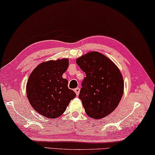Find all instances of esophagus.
<instances>
[{
    "mask_svg": "<svg viewBox=\"0 0 155 155\" xmlns=\"http://www.w3.org/2000/svg\"><path fill=\"white\" fill-rule=\"evenodd\" d=\"M80 87H76V88L74 89V92H75V94H76L77 96L79 95V93H80Z\"/></svg>",
    "mask_w": 155,
    "mask_h": 155,
    "instance_id": "1",
    "label": "esophagus"
}]
</instances>
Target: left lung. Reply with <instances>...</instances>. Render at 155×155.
Returning <instances> with one entry per match:
<instances>
[{
	"instance_id": "left-lung-1",
	"label": "left lung",
	"mask_w": 155,
	"mask_h": 155,
	"mask_svg": "<svg viewBox=\"0 0 155 155\" xmlns=\"http://www.w3.org/2000/svg\"><path fill=\"white\" fill-rule=\"evenodd\" d=\"M76 63L86 74L79 98L86 114L97 119L109 115L117 107L124 92V80L119 69L98 52L83 55Z\"/></svg>"
}]
</instances>
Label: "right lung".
I'll use <instances>...</instances> for the list:
<instances>
[{
    "label": "right lung",
    "instance_id": "right-lung-1",
    "mask_svg": "<svg viewBox=\"0 0 155 155\" xmlns=\"http://www.w3.org/2000/svg\"><path fill=\"white\" fill-rule=\"evenodd\" d=\"M68 66V59L49 61L37 66L29 77L26 86L29 102L46 117H59L76 96L69 89L68 81L62 78Z\"/></svg>",
    "mask_w": 155,
    "mask_h": 155
}]
</instances>
